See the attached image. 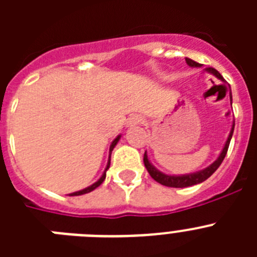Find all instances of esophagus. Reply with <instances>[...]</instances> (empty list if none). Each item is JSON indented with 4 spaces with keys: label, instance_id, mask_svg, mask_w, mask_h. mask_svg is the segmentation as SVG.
Segmentation results:
<instances>
[{
    "label": "esophagus",
    "instance_id": "34e87169",
    "mask_svg": "<svg viewBox=\"0 0 257 257\" xmlns=\"http://www.w3.org/2000/svg\"><path fill=\"white\" fill-rule=\"evenodd\" d=\"M143 118L139 117V115H133V117L128 118V121H127V126L128 127H134V126H138V124H142L143 123Z\"/></svg>",
    "mask_w": 257,
    "mask_h": 257
}]
</instances>
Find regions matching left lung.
Returning a JSON list of instances; mask_svg holds the SVG:
<instances>
[{
	"instance_id": "obj_1",
	"label": "left lung",
	"mask_w": 257,
	"mask_h": 257,
	"mask_svg": "<svg viewBox=\"0 0 257 257\" xmlns=\"http://www.w3.org/2000/svg\"><path fill=\"white\" fill-rule=\"evenodd\" d=\"M185 61H187V64L192 68H201L202 67L199 63H197V61L192 60V59H189V58H185ZM207 72L208 73L213 74V76L216 77V78H219L221 82H225V79L222 78V76L219 73V72H217L216 69H213V68H207ZM229 97H230V104H231V91H229ZM233 131H234V121H233L230 133H229V135H228V139H226L225 144H224V147H222L219 157H217L216 160L213 161L210 166H207L206 169L199 170V171H196V172H190V174H184V175L165 174V172L160 171V170L156 169V167L152 165V162L149 161V158H148V153H147V152L144 153L145 169H147V171L149 172V175H151L152 178H153L157 183L162 184V185H165V187L187 188V187H192V185H197V184L203 183V181L207 180L211 175H212L213 172L219 169V166L221 165V162L224 161V158H225L226 152H228V148H229V143H230L231 136H233Z\"/></svg>"
}]
</instances>
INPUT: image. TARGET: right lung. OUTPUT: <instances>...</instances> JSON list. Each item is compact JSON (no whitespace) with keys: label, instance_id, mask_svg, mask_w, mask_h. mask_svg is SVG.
Wrapping results in <instances>:
<instances>
[{"label":"right lung","instance_id":"1","mask_svg":"<svg viewBox=\"0 0 257 257\" xmlns=\"http://www.w3.org/2000/svg\"><path fill=\"white\" fill-rule=\"evenodd\" d=\"M119 139H121V135H118L117 138H115V139L113 140V142H112V144H110V147H109V157H108V163H106V167H105V170H104L103 175H101L100 178L97 179V181H95V183L92 184V185H90V187L85 188V189H82V190H78V192L69 193V196H82V194H86V193H90V192H92V190H95V189H96V188L99 187V185H101V183H103V181L105 180L106 171H108L109 166H110V154H112V151H113V149H114V147H115V145H117V143L119 142Z\"/></svg>","mask_w":257,"mask_h":257}]
</instances>
